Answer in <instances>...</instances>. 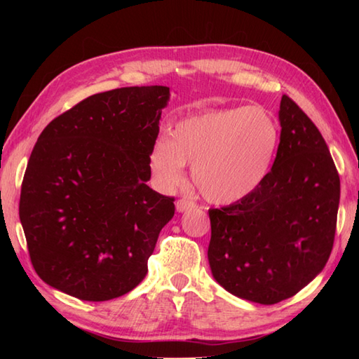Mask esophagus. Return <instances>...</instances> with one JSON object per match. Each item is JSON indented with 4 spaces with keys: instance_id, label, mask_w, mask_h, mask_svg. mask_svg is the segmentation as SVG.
<instances>
[{
    "instance_id": "obj_1",
    "label": "esophagus",
    "mask_w": 359,
    "mask_h": 359,
    "mask_svg": "<svg viewBox=\"0 0 359 359\" xmlns=\"http://www.w3.org/2000/svg\"><path fill=\"white\" fill-rule=\"evenodd\" d=\"M196 208V203L193 201H188V199H180L175 202V210L179 212H185L188 210H193Z\"/></svg>"
}]
</instances>
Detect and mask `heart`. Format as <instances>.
Masks as SVG:
<instances>
[{"label": "heart", "mask_w": 359, "mask_h": 359, "mask_svg": "<svg viewBox=\"0 0 359 359\" xmlns=\"http://www.w3.org/2000/svg\"><path fill=\"white\" fill-rule=\"evenodd\" d=\"M279 147L276 120L261 106H234L189 116L160 137L149 152L157 185L171 191L185 184V165L205 201L236 203L269 175Z\"/></svg>", "instance_id": "b5f03b06"}]
</instances>
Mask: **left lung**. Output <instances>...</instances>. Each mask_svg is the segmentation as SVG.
I'll use <instances>...</instances> for the list:
<instances>
[{"label":"left lung","instance_id":"8db88e82","mask_svg":"<svg viewBox=\"0 0 359 359\" xmlns=\"http://www.w3.org/2000/svg\"><path fill=\"white\" fill-rule=\"evenodd\" d=\"M280 142L264 184L224 208H211L208 262L219 285L271 306L294 296L332 253L339 175L313 121L282 95Z\"/></svg>","mask_w":359,"mask_h":359}]
</instances>
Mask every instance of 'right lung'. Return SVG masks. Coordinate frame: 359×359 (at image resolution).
<instances>
[{
  "instance_id": "add662e5",
  "label": "right lung",
  "mask_w": 359,
  "mask_h": 359,
  "mask_svg": "<svg viewBox=\"0 0 359 359\" xmlns=\"http://www.w3.org/2000/svg\"><path fill=\"white\" fill-rule=\"evenodd\" d=\"M170 88L90 95L53 118L30 154L20 220L34 269L81 301H109L140 284L174 197L151 189L149 152Z\"/></svg>"
}]
</instances>
